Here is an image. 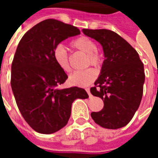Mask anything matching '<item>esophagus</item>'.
Instances as JSON below:
<instances>
[{
  "instance_id": "34e87169",
  "label": "esophagus",
  "mask_w": 158,
  "mask_h": 158,
  "mask_svg": "<svg viewBox=\"0 0 158 158\" xmlns=\"http://www.w3.org/2000/svg\"><path fill=\"white\" fill-rule=\"evenodd\" d=\"M85 90L87 91V93H88V95H89V97H91V96H92V95L90 94V91H89V88H86Z\"/></svg>"
}]
</instances>
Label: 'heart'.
Here are the masks:
<instances>
[{
  "label": "heart",
  "mask_w": 158,
  "mask_h": 158,
  "mask_svg": "<svg viewBox=\"0 0 158 158\" xmlns=\"http://www.w3.org/2000/svg\"><path fill=\"white\" fill-rule=\"evenodd\" d=\"M73 48L80 52L86 53V64L93 66H99L102 62V56L96 50V45L92 40L86 36H80L71 42ZM53 59L56 64L64 72L70 71L69 53L62 45L55 46L52 52ZM96 78V72L93 69H87L85 70L75 71L70 74L69 78V82L73 85L86 86L92 83Z\"/></svg>",
  "instance_id": "obj_1"
}]
</instances>
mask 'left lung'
I'll return each instance as SVG.
<instances>
[{
  "instance_id": "obj_1",
  "label": "left lung",
  "mask_w": 158,
  "mask_h": 158,
  "mask_svg": "<svg viewBox=\"0 0 158 158\" xmlns=\"http://www.w3.org/2000/svg\"><path fill=\"white\" fill-rule=\"evenodd\" d=\"M88 37L102 45L105 60L90 88L102 98L103 108L91 118L103 128L117 129L127 125L139 108L145 83L144 65L139 54L125 40L108 29H83Z\"/></svg>"
}]
</instances>
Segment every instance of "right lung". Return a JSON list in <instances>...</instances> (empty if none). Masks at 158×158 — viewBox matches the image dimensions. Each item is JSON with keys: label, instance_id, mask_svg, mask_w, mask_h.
Listing matches in <instances>:
<instances>
[{"label": "right lung", "instance_id": "1", "mask_svg": "<svg viewBox=\"0 0 158 158\" xmlns=\"http://www.w3.org/2000/svg\"><path fill=\"white\" fill-rule=\"evenodd\" d=\"M79 29L56 19L37 23L23 36L12 63L11 86L20 113L36 132L53 134L68 123L76 99L89 96L79 87L58 89L68 75L56 64L52 52Z\"/></svg>", "mask_w": 158, "mask_h": 158}]
</instances>
